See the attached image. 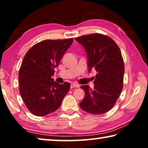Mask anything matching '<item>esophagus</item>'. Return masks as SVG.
I'll list each match as a JSON object with an SVG mask.
<instances>
[{"mask_svg": "<svg viewBox=\"0 0 148 148\" xmlns=\"http://www.w3.org/2000/svg\"><path fill=\"white\" fill-rule=\"evenodd\" d=\"M79 84H74V83H73V84H71V88H79Z\"/></svg>", "mask_w": 148, "mask_h": 148, "instance_id": "obj_1", "label": "esophagus"}]
</instances>
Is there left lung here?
<instances>
[{"label":"left lung","instance_id":"8db88e82","mask_svg":"<svg viewBox=\"0 0 148 148\" xmlns=\"http://www.w3.org/2000/svg\"><path fill=\"white\" fill-rule=\"evenodd\" d=\"M87 52L89 72L97 71L94 88L82 86L85 97L80 108L93 114L107 112L114 106L123 86L124 62L119 46L112 38L92 34L75 38Z\"/></svg>","mask_w":148,"mask_h":148}]
</instances>
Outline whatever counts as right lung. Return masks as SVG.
<instances>
[{
    "mask_svg": "<svg viewBox=\"0 0 148 148\" xmlns=\"http://www.w3.org/2000/svg\"><path fill=\"white\" fill-rule=\"evenodd\" d=\"M73 40H46L36 44L24 56L19 72V93L32 114L44 116L59 108L70 84L54 82V69Z\"/></svg>",
    "mask_w": 148,
    "mask_h": 148,
    "instance_id": "add662e5",
    "label": "right lung"
}]
</instances>
